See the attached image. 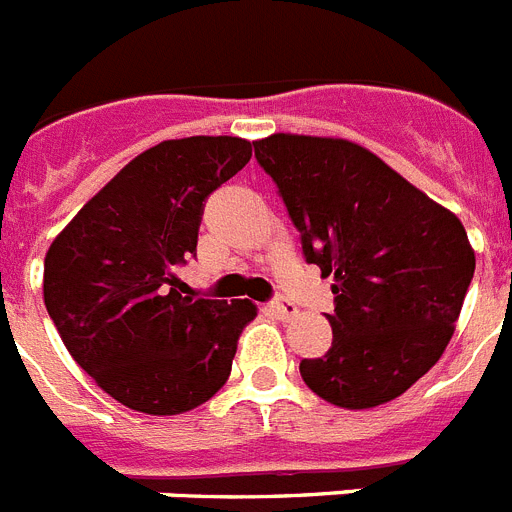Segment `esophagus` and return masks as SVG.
I'll return each instance as SVG.
<instances>
[{"instance_id": "34e87169", "label": "esophagus", "mask_w": 512, "mask_h": 512, "mask_svg": "<svg viewBox=\"0 0 512 512\" xmlns=\"http://www.w3.org/2000/svg\"><path fill=\"white\" fill-rule=\"evenodd\" d=\"M271 310L277 312L279 320H295L297 318V305L292 300H287V297H277V300L271 302Z\"/></svg>"}]
</instances>
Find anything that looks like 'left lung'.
Returning a JSON list of instances; mask_svg holds the SVG:
<instances>
[{"label": "left lung", "instance_id": "obj_1", "mask_svg": "<svg viewBox=\"0 0 512 512\" xmlns=\"http://www.w3.org/2000/svg\"><path fill=\"white\" fill-rule=\"evenodd\" d=\"M253 148L300 230L305 261L336 282L333 343L300 361L302 379L338 408L395 400L454 336L474 277L467 230L351 140L277 133Z\"/></svg>", "mask_w": 512, "mask_h": 512}]
</instances>
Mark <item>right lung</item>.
I'll use <instances>...</instances> for the list:
<instances>
[{
  "mask_svg": "<svg viewBox=\"0 0 512 512\" xmlns=\"http://www.w3.org/2000/svg\"><path fill=\"white\" fill-rule=\"evenodd\" d=\"M251 158L230 135L164 140L99 189L45 253L43 297L76 364L125 408L179 415L230 377L248 300L189 297L205 202Z\"/></svg>",
  "mask_w": 512,
  "mask_h": 512,
  "instance_id": "obj_1",
  "label": "right lung"
}]
</instances>
